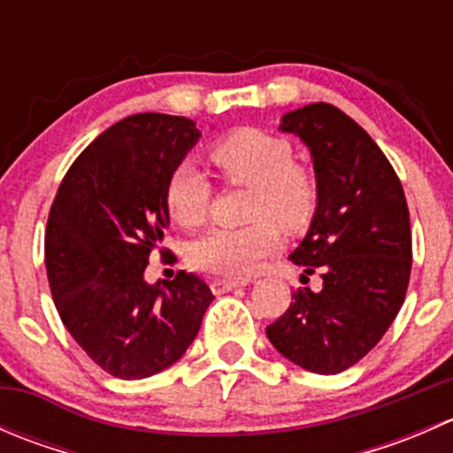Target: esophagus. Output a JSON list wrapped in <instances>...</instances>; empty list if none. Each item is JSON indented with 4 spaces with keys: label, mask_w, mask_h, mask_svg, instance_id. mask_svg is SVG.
<instances>
[{
    "label": "esophagus",
    "mask_w": 453,
    "mask_h": 453,
    "mask_svg": "<svg viewBox=\"0 0 453 453\" xmlns=\"http://www.w3.org/2000/svg\"><path fill=\"white\" fill-rule=\"evenodd\" d=\"M248 282V278H217L212 282V291L214 294H226V291L236 289V287H245Z\"/></svg>",
    "instance_id": "esophagus-1"
}]
</instances>
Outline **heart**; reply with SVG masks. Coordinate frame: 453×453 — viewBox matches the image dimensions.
Segmentation results:
<instances>
[{
	"mask_svg": "<svg viewBox=\"0 0 453 453\" xmlns=\"http://www.w3.org/2000/svg\"><path fill=\"white\" fill-rule=\"evenodd\" d=\"M210 159L230 184L252 186L248 217L241 227H214L195 241L190 263L223 276H250L280 248V227L303 232L318 212V180L294 162V149L280 135L236 129L212 142ZM166 205L184 227L203 226L212 208V184L193 164H180L166 184Z\"/></svg>",
	"mask_w": 453,
	"mask_h": 453,
	"instance_id": "1",
	"label": "heart"
}]
</instances>
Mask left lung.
Here are the masks:
<instances>
[{
    "mask_svg": "<svg viewBox=\"0 0 453 453\" xmlns=\"http://www.w3.org/2000/svg\"><path fill=\"white\" fill-rule=\"evenodd\" d=\"M280 129L311 149L318 212L291 260L303 280L319 272L322 289H296L267 337L289 362L337 374L377 346L408 294V201L377 142L342 109L307 104L285 113Z\"/></svg>",
    "mask_w": 453,
    "mask_h": 453,
    "instance_id": "left-lung-1",
    "label": "left lung"
}]
</instances>
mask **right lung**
<instances>
[{
  "mask_svg": "<svg viewBox=\"0 0 453 453\" xmlns=\"http://www.w3.org/2000/svg\"><path fill=\"white\" fill-rule=\"evenodd\" d=\"M199 129L184 116L135 113L74 159L50 208L45 272L70 335L104 372L144 379L175 364L214 296L195 273L149 285L168 223L166 184ZM168 250H159L162 258Z\"/></svg>",
  "mask_w": 453,
  "mask_h": 453,
  "instance_id": "obj_1",
  "label": "right lung"
}]
</instances>
